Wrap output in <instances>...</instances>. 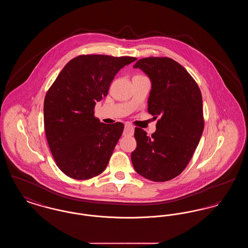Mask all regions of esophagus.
Returning <instances> with one entry per match:
<instances>
[{
  "mask_svg": "<svg viewBox=\"0 0 248 248\" xmlns=\"http://www.w3.org/2000/svg\"><path fill=\"white\" fill-rule=\"evenodd\" d=\"M134 134V127L131 125L126 124L124 125V136H132Z\"/></svg>",
  "mask_w": 248,
  "mask_h": 248,
  "instance_id": "1",
  "label": "esophagus"
}]
</instances>
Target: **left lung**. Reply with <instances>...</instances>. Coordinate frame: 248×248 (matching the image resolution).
<instances>
[{
    "instance_id": "left-lung-1",
    "label": "left lung",
    "mask_w": 248,
    "mask_h": 248,
    "mask_svg": "<svg viewBox=\"0 0 248 248\" xmlns=\"http://www.w3.org/2000/svg\"><path fill=\"white\" fill-rule=\"evenodd\" d=\"M134 68L151 79L148 111L159 120L152 137L135 128L132 164L147 179L168 181L186 168L200 141L204 126L200 88L185 68L169 58L140 59Z\"/></svg>"
}]
</instances>
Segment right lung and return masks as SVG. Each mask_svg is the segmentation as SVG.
<instances>
[{
    "instance_id": "add662e5",
    "label": "right lung",
    "mask_w": 248,
    "mask_h": 248,
    "mask_svg": "<svg viewBox=\"0 0 248 248\" xmlns=\"http://www.w3.org/2000/svg\"><path fill=\"white\" fill-rule=\"evenodd\" d=\"M132 57L81 55L69 61L48 89L45 130L56 164L68 177L90 179L106 169L124 124L100 123L95 102L106 96L114 76Z\"/></svg>"
}]
</instances>
